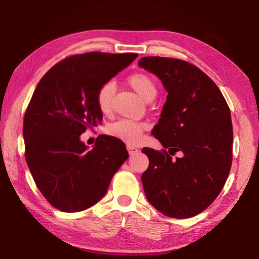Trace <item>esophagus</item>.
Segmentation results:
<instances>
[{"mask_svg":"<svg viewBox=\"0 0 259 259\" xmlns=\"http://www.w3.org/2000/svg\"><path fill=\"white\" fill-rule=\"evenodd\" d=\"M126 150H128V152H129V155H136V154H138L139 153V150L137 147H135V146H126Z\"/></svg>","mask_w":259,"mask_h":259,"instance_id":"34e87169","label":"esophagus"}]
</instances>
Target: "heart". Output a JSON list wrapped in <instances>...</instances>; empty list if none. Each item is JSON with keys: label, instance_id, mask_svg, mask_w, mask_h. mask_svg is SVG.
<instances>
[{"label": "heart", "instance_id": "1", "mask_svg": "<svg viewBox=\"0 0 259 259\" xmlns=\"http://www.w3.org/2000/svg\"><path fill=\"white\" fill-rule=\"evenodd\" d=\"M128 84L145 102H151L155 98L157 93L156 84L153 81V78L146 75V74H133L128 78ZM114 93H115V85L112 82L106 83L99 89L97 94V104L103 113H108L109 109H111ZM145 128L146 125L140 123V122L121 120L116 123L109 125L107 131L113 137L120 139L126 144H130V145H134V144H137L139 142Z\"/></svg>", "mask_w": 259, "mask_h": 259}]
</instances>
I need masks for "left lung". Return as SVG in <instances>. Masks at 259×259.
<instances>
[{
    "instance_id": "1",
    "label": "left lung",
    "mask_w": 259,
    "mask_h": 259,
    "mask_svg": "<svg viewBox=\"0 0 259 259\" xmlns=\"http://www.w3.org/2000/svg\"><path fill=\"white\" fill-rule=\"evenodd\" d=\"M138 65L160 78L168 96L152 135L168 151L143 148L150 165L142 175L145 195L165 216L190 218L221 193L232 164L231 112L207 74L187 61L144 57ZM176 151L182 154L174 160Z\"/></svg>"
}]
</instances>
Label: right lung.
<instances>
[{"mask_svg": "<svg viewBox=\"0 0 259 259\" xmlns=\"http://www.w3.org/2000/svg\"><path fill=\"white\" fill-rule=\"evenodd\" d=\"M137 56L68 57L51 67L34 91L24 117L26 162L43 196L60 211H82L97 203L128 159L120 139L100 135L89 148L80 136L103 120L100 88Z\"/></svg>", "mask_w": 259, "mask_h": 259, "instance_id": "right-lung-1", "label": "right lung"}]
</instances>
